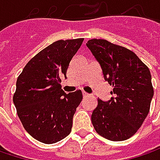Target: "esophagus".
I'll return each mask as SVG.
<instances>
[{"mask_svg": "<svg viewBox=\"0 0 160 160\" xmlns=\"http://www.w3.org/2000/svg\"><path fill=\"white\" fill-rule=\"evenodd\" d=\"M90 94L89 93H87V92H83V97H88Z\"/></svg>", "mask_w": 160, "mask_h": 160, "instance_id": "obj_1", "label": "esophagus"}]
</instances>
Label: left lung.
I'll return each instance as SVG.
<instances>
[{"instance_id":"8db88e82","label":"left lung","mask_w":160,"mask_h":160,"mask_svg":"<svg viewBox=\"0 0 160 160\" xmlns=\"http://www.w3.org/2000/svg\"><path fill=\"white\" fill-rule=\"evenodd\" d=\"M86 45L115 94L108 102L98 99L92 114V126L108 140H127L138 131L150 111L154 94L150 69L132 51L107 40L91 39Z\"/></svg>"}]
</instances>
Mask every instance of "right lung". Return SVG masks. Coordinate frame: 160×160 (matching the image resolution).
I'll list each match as a JSON object with an SVG mask.
<instances>
[{
    "label": "right lung",
    "instance_id": "obj_1",
    "mask_svg": "<svg viewBox=\"0 0 160 160\" xmlns=\"http://www.w3.org/2000/svg\"><path fill=\"white\" fill-rule=\"evenodd\" d=\"M83 38L58 40L31 58L18 76L13 102L25 130L35 140L52 144L71 132L73 117L83 99L81 90L66 94L60 77Z\"/></svg>",
    "mask_w": 160,
    "mask_h": 160
}]
</instances>
